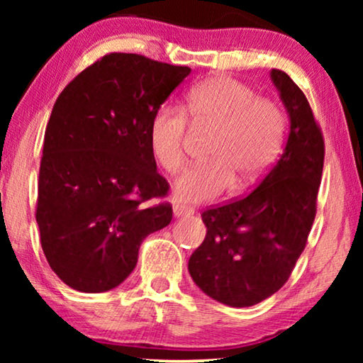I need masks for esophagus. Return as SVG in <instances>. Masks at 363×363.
Listing matches in <instances>:
<instances>
[{
  "label": "esophagus",
  "instance_id": "esophagus-1",
  "mask_svg": "<svg viewBox=\"0 0 363 363\" xmlns=\"http://www.w3.org/2000/svg\"><path fill=\"white\" fill-rule=\"evenodd\" d=\"M193 208L190 206H183V205H175L173 206V215H175V218H180V216H190L193 215Z\"/></svg>",
  "mask_w": 363,
  "mask_h": 363
}]
</instances>
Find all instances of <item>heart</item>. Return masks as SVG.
I'll return each mask as SVG.
<instances>
[{"instance_id":"heart-1","label":"heart","mask_w":363,"mask_h":363,"mask_svg":"<svg viewBox=\"0 0 363 363\" xmlns=\"http://www.w3.org/2000/svg\"><path fill=\"white\" fill-rule=\"evenodd\" d=\"M187 116L173 106L158 107L148 125V148L167 172L183 162L186 117L193 125L210 127L208 160L193 163L173 183V196L182 203H201L220 196L233 183L250 186L269 170L279 155L286 117L269 99L233 77L206 79L186 94Z\"/></svg>"}]
</instances>
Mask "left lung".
Segmentation results:
<instances>
[{"label": "left lung", "mask_w": 363, "mask_h": 363, "mask_svg": "<svg viewBox=\"0 0 363 363\" xmlns=\"http://www.w3.org/2000/svg\"><path fill=\"white\" fill-rule=\"evenodd\" d=\"M271 81L289 117L284 152L256 190L203 211L206 236L188 261L195 284L221 304L250 307L289 279L315 218L324 140L304 92L279 69Z\"/></svg>", "instance_id": "8db88e82"}]
</instances>
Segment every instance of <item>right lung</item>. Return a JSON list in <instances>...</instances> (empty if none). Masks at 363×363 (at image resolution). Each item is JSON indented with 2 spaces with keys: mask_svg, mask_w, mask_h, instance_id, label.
<instances>
[{
  "mask_svg": "<svg viewBox=\"0 0 363 363\" xmlns=\"http://www.w3.org/2000/svg\"><path fill=\"white\" fill-rule=\"evenodd\" d=\"M190 67L112 52L79 74L49 117L39 168L36 221L44 256L72 289L111 291L135 269L142 241L170 225L148 148L158 107Z\"/></svg>",
  "mask_w": 363,
  "mask_h": 363,
  "instance_id": "1",
  "label": "right lung"
}]
</instances>
